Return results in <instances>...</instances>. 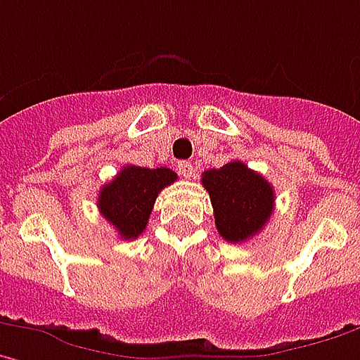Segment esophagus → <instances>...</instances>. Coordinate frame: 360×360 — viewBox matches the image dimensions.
Listing matches in <instances>:
<instances>
[{"label":"esophagus","instance_id":"obj_1","mask_svg":"<svg viewBox=\"0 0 360 360\" xmlns=\"http://www.w3.org/2000/svg\"><path fill=\"white\" fill-rule=\"evenodd\" d=\"M177 171H179L181 177L191 179V177L195 175V165L191 163V161H179V165H177Z\"/></svg>","mask_w":360,"mask_h":360}]
</instances>
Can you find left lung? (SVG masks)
Listing matches in <instances>:
<instances>
[{"label": "left lung", "mask_w": 360, "mask_h": 360, "mask_svg": "<svg viewBox=\"0 0 360 360\" xmlns=\"http://www.w3.org/2000/svg\"><path fill=\"white\" fill-rule=\"evenodd\" d=\"M201 183L210 193L215 227L226 242H245L268 224L274 211L272 185L242 161L205 171Z\"/></svg>", "instance_id": "left-lung-1"}]
</instances>
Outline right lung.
Listing matches in <instances>:
<instances>
[{"label": "right lung", "mask_w": 360, "mask_h": 360, "mask_svg": "<svg viewBox=\"0 0 360 360\" xmlns=\"http://www.w3.org/2000/svg\"><path fill=\"white\" fill-rule=\"evenodd\" d=\"M173 181H177V173L167 167H122L101 189L98 211L122 240H136L149 224L157 195Z\"/></svg>", "instance_id": "1"}]
</instances>
